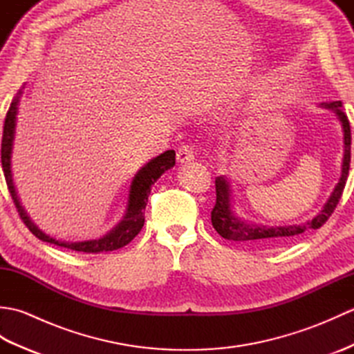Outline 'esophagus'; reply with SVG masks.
I'll return each mask as SVG.
<instances>
[{
  "mask_svg": "<svg viewBox=\"0 0 354 354\" xmlns=\"http://www.w3.org/2000/svg\"><path fill=\"white\" fill-rule=\"evenodd\" d=\"M194 160V152L190 146H181L176 152V161L178 164H187Z\"/></svg>",
  "mask_w": 354,
  "mask_h": 354,
  "instance_id": "obj_1",
  "label": "esophagus"
}]
</instances>
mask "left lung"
<instances>
[{"instance_id": "left-lung-1", "label": "left lung", "mask_w": 354, "mask_h": 354, "mask_svg": "<svg viewBox=\"0 0 354 354\" xmlns=\"http://www.w3.org/2000/svg\"><path fill=\"white\" fill-rule=\"evenodd\" d=\"M319 108L328 109L336 117L337 123L341 124L342 140H344V153L341 164V176L337 179L333 192L330 193L327 202L322 205L321 212L313 219L304 221L301 223L293 225H266L257 223L252 221L243 219L236 213L234 208V196L230 179L222 175L216 178V205L212 212V223L214 230L219 234L232 242H246L260 246H280L286 245L290 240L301 236L303 232L309 230H318L326 221L332 216L337 202L341 199L345 183H347L348 170H350V149H351V131L347 115L342 112V103L336 102H324L319 104Z\"/></svg>"}]
</instances>
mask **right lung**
<instances>
[{"label":"right lung","instance_id":"add662e5","mask_svg":"<svg viewBox=\"0 0 354 354\" xmlns=\"http://www.w3.org/2000/svg\"><path fill=\"white\" fill-rule=\"evenodd\" d=\"M26 85L17 93L10 103L9 112L6 115L4 122V131H3V142H1V164L7 187L12 194V199L15 205L18 208V213L21 219L24 221L27 228L33 232V234L42 240V242L53 243L62 248H68L73 251L86 252V254H99V252H111L115 251L118 248H123L141 231L142 225H145V208L147 205V198L152 190V185L161 178L164 171H167L175 165V150H167V152L161 153L160 156L150 160L147 164L135 173L132 178L129 192H127V202L126 209L114 228L108 231L106 234L91 240H82V242H68V240L56 239L47 232L42 231L37 225L32 221V217L26 212L24 205L21 204L18 190L15 187L13 181V171H12V153H13V145H15V133H17V122H18V112H19V103L22 93H24Z\"/></svg>","mask_w":354,"mask_h":354}]
</instances>
